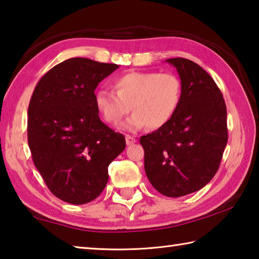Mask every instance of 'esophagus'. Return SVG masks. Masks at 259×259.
Masks as SVG:
<instances>
[{
  "label": "esophagus",
  "instance_id": "1",
  "mask_svg": "<svg viewBox=\"0 0 259 259\" xmlns=\"http://www.w3.org/2000/svg\"><path fill=\"white\" fill-rule=\"evenodd\" d=\"M125 143L126 145H133L136 143V138L130 135H125Z\"/></svg>",
  "mask_w": 259,
  "mask_h": 259
}]
</instances>
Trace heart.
<instances>
[{"label": "heart", "instance_id": "1", "mask_svg": "<svg viewBox=\"0 0 259 259\" xmlns=\"http://www.w3.org/2000/svg\"><path fill=\"white\" fill-rule=\"evenodd\" d=\"M114 89L101 88L95 93L98 113L106 123L119 125L133 110L135 113L124 128L137 131L144 126L155 130L167 124L181 104L183 86L173 72L131 71L115 79Z\"/></svg>", "mask_w": 259, "mask_h": 259}]
</instances>
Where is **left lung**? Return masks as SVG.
I'll use <instances>...</instances> for the list:
<instances>
[{
	"instance_id": "obj_1",
	"label": "left lung",
	"mask_w": 259,
	"mask_h": 259,
	"mask_svg": "<svg viewBox=\"0 0 259 259\" xmlns=\"http://www.w3.org/2000/svg\"><path fill=\"white\" fill-rule=\"evenodd\" d=\"M182 81L181 104L162 128L142 136L145 172L166 197L198 191L213 179L228 143L227 106L209 74L192 61L167 59Z\"/></svg>"
}]
</instances>
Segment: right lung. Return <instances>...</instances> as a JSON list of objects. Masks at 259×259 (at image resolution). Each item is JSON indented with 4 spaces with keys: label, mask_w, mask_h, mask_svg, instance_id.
I'll return each instance as SVG.
<instances>
[{
    "label": "right lung",
    "mask_w": 259,
    "mask_h": 259,
    "mask_svg": "<svg viewBox=\"0 0 259 259\" xmlns=\"http://www.w3.org/2000/svg\"><path fill=\"white\" fill-rule=\"evenodd\" d=\"M119 68L84 58L56 64L36 84L28 107V145L50 191L82 205L101 195L124 136L103 123L95 89Z\"/></svg>",
    "instance_id": "1"
}]
</instances>
